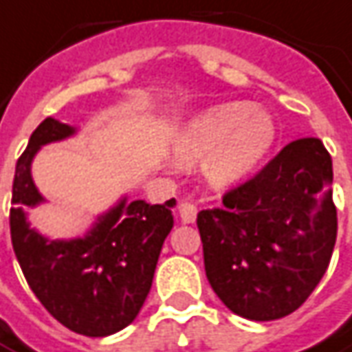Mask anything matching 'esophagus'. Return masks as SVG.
I'll return each mask as SVG.
<instances>
[{"label":"esophagus","instance_id":"34e87169","mask_svg":"<svg viewBox=\"0 0 352 352\" xmlns=\"http://www.w3.org/2000/svg\"><path fill=\"white\" fill-rule=\"evenodd\" d=\"M196 214H198V208L190 202H181L179 204V217L183 223H192L196 219Z\"/></svg>","mask_w":352,"mask_h":352}]
</instances>
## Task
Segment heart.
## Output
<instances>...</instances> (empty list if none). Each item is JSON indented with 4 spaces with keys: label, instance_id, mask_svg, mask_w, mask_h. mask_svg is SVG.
Here are the masks:
<instances>
[{
    "label": "heart",
    "instance_id": "obj_1",
    "mask_svg": "<svg viewBox=\"0 0 352 352\" xmlns=\"http://www.w3.org/2000/svg\"><path fill=\"white\" fill-rule=\"evenodd\" d=\"M276 140V123L262 107L227 102L195 117L177 142V156L186 164L206 157V177L217 186L245 179Z\"/></svg>",
    "mask_w": 352,
    "mask_h": 352
}]
</instances>
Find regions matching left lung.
<instances>
[{
    "instance_id": "obj_1",
    "label": "left lung",
    "mask_w": 352,
    "mask_h": 352,
    "mask_svg": "<svg viewBox=\"0 0 352 352\" xmlns=\"http://www.w3.org/2000/svg\"><path fill=\"white\" fill-rule=\"evenodd\" d=\"M331 183L326 146L298 138L198 214L208 281L236 316H289L316 289L337 239Z\"/></svg>"
}]
</instances>
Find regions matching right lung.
I'll list each match as a JSON object with an SVG mask.
<instances>
[{
    "instance_id": "1",
    "label": "right lung",
    "mask_w": 352,
    "mask_h": 352,
    "mask_svg": "<svg viewBox=\"0 0 352 352\" xmlns=\"http://www.w3.org/2000/svg\"><path fill=\"white\" fill-rule=\"evenodd\" d=\"M73 133V126L47 117L16 160L11 243L26 283L59 324L80 336L106 337L129 326L144 305L162 245L173 227L175 198L166 204L121 200L85 239H44L25 216V208L44 200L32 183L30 164L40 146Z\"/></svg>"
}]
</instances>
